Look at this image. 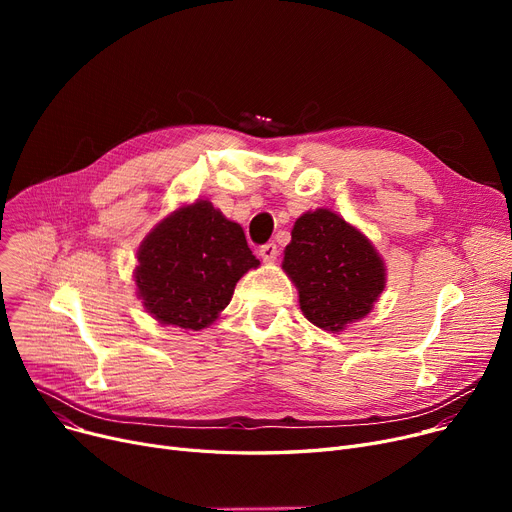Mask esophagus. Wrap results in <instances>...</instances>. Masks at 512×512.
Masks as SVG:
<instances>
[{"label":"esophagus","mask_w":512,"mask_h":512,"mask_svg":"<svg viewBox=\"0 0 512 512\" xmlns=\"http://www.w3.org/2000/svg\"><path fill=\"white\" fill-rule=\"evenodd\" d=\"M278 255H280V251H278V245H276V242H267V245H263V247L259 249V257H261L265 263H272V261H276V259H278Z\"/></svg>","instance_id":"obj_1"}]
</instances>
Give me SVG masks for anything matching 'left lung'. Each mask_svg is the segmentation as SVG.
I'll list each match as a JSON object with an SVG mask.
<instances>
[{"label": "left lung", "instance_id": "left-lung-1", "mask_svg": "<svg viewBox=\"0 0 512 512\" xmlns=\"http://www.w3.org/2000/svg\"><path fill=\"white\" fill-rule=\"evenodd\" d=\"M290 236L282 270L311 324L338 334L367 317L386 288V263L373 242L326 207L305 211Z\"/></svg>", "mask_w": 512, "mask_h": 512}]
</instances>
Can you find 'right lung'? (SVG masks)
<instances>
[{"label": "right lung", "instance_id": "1", "mask_svg": "<svg viewBox=\"0 0 512 512\" xmlns=\"http://www.w3.org/2000/svg\"><path fill=\"white\" fill-rule=\"evenodd\" d=\"M137 297L161 326L197 332L228 307L236 282L259 267L240 224L209 201L180 205L143 238Z\"/></svg>", "mask_w": 512, "mask_h": 512}]
</instances>
